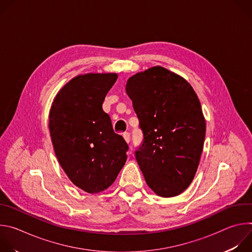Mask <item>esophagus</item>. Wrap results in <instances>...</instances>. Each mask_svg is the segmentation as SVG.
<instances>
[{
    "label": "esophagus",
    "instance_id": "1",
    "mask_svg": "<svg viewBox=\"0 0 252 252\" xmlns=\"http://www.w3.org/2000/svg\"><path fill=\"white\" fill-rule=\"evenodd\" d=\"M123 135H124V138L126 139V141L128 143L130 141V134H129V132L126 131V132H124Z\"/></svg>",
    "mask_w": 252,
    "mask_h": 252
}]
</instances>
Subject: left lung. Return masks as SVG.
Returning <instances> with one entry per match:
<instances>
[{
    "label": "left lung",
    "mask_w": 252,
    "mask_h": 252,
    "mask_svg": "<svg viewBox=\"0 0 252 252\" xmlns=\"http://www.w3.org/2000/svg\"><path fill=\"white\" fill-rule=\"evenodd\" d=\"M126 90L142 131L134 154L148 186L163 197L181 194L195 175L205 137L196 94L161 66L132 76Z\"/></svg>",
    "instance_id": "left-lung-1"
}]
</instances>
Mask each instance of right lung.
<instances>
[{
  "instance_id": "obj_1",
  "label": "right lung",
  "mask_w": 252,
  "mask_h": 252,
  "mask_svg": "<svg viewBox=\"0 0 252 252\" xmlns=\"http://www.w3.org/2000/svg\"><path fill=\"white\" fill-rule=\"evenodd\" d=\"M117 74H87L68 82L50 112V133L58 160L75 186L96 193L113 185L128 146L102 110Z\"/></svg>"
}]
</instances>
